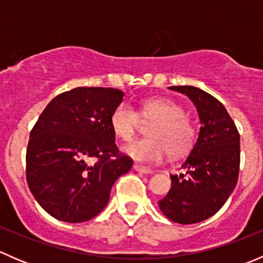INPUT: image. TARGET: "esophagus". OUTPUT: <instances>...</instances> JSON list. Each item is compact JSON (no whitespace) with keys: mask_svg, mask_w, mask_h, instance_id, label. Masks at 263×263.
I'll list each match as a JSON object with an SVG mask.
<instances>
[{"mask_svg":"<svg viewBox=\"0 0 263 263\" xmlns=\"http://www.w3.org/2000/svg\"><path fill=\"white\" fill-rule=\"evenodd\" d=\"M134 169L136 172H140V173H144V174H150L153 173V169L146 168V166H142L139 165V164H134Z\"/></svg>","mask_w":263,"mask_h":263,"instance_id":"34e87169","label":"esophagus"}]
</instances>
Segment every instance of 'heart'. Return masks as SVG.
Returning <instances> with one entry per match:
<instances>
[{
	"instance_id": "obj_1",
	"label": "heart",
	"mask_w": 263,
	"mask_h": 263,
	"mask_svg": "<svg viewBox=\"0 0 263 263\" xmlns=\"http://www.w3.org/2000/svg\"><path fill=\"white\" fill-rule=\"evenodd\" d=\"M140 118L153 123L147 128V139L136 140L123 147V153L134 160L158 161L165 150L171 156H181L195 144L196 131L185 118L184 109L173 100L164 98L142 102L139 113L128 103H121L110 113V128L118 139L129 141L139 129Z\"/></svg>"
}]
</instances>
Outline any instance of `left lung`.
Masks as SVG:
<instances>
[{
	"instance_id": "1",
	"label": "left lung",
	"mask_w": 263,
	"mask_h": 263,
	"mask_svg": "<svg viewBox=\"0 0 263 263\" xmlns=\"http://www.w3.org/2000/svg\"><path fill=\"white\" fill-rule=\"evenodd\" d=\"M195 104L201 128L182 164L185 174L171 176L172 188L159 208L169 220L195 224L213 216L234 191L239 176L240 137L224 105L195 86H171Z\"/></svg>"
}]
</instances>
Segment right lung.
Here are the masks:
<instances>
[{
    "label": "right lung",
    "instance_id": "add662e5",
    "mask_svg": "<svg viewBox=\"0 0 263 263\" xmlns=\"http://www.w3.org/2000/svg\"><path fill=\"white\" fill-rule=\"evenodd\" d=\"M123 95L113 87H75L50 100L34 124L26 182L54 219L82 222L95 217L107 206L115 182L132 168L109 124Z\"/></svg>",
    "mask_w": 263,
    "mask_h": 263
}]
</instances>
